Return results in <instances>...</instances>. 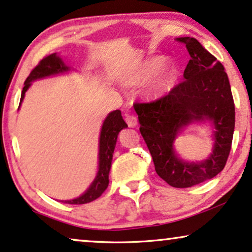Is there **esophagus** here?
<instances>
[{
	"label": "esophagus",
	"instance_id": "34e87169",
	"mask_svg": "<svg viewBox=\"0 0 252 252\" xmlns=\"http://www.w3.org/2000/svg\"><path fill=\"white\" fill-rule=\"evenodd\" d=\"M125 120H126L127 125H128L129 127H135V126L137 125V119H136V117H134V116H132V115H126Z\"/></svg>",
	"mask_w": 252,
	"mask_h": 252
}]
</instances>
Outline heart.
<instances>
[{
    "label": "heart",
    "instance_id": "heart-1",
    "mask_svg": "<svg viewBox=\"0 0 252 252\" xmlns=\"http://www.w3.org/2000/svg\"><path fill=\"white\" fill-rule=\"evenodd\" d=\"M163 63L161 57H153L143 62L135 71L128 77V84L132 86L141 85L148 80L149 82L146 87V94L149 97H158L166 93L173 86L177 79V71L171 65Z\"/></svg>",
    "mask_w": 252,
    "mask_h": 252
}]
</instances>
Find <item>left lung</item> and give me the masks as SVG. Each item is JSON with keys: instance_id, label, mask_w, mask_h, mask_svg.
I'll use <instances>...</instances> for the list:
<instances>
[{"instance_id": "1", "label": "left lung", "mask_w": 252, "mask_h": 252, "mask_svg": "<svg viewBox=\"0 0 252 252\" xmlns=\"http://www.w3.org/2000/svg\"><path fill=\"white\" fill-rule=\"evenodd\" d=\"M190 60L185 80L156 101L134 103L140 132L157 174L175 188H188L215 178L225 167L235 127V105L222 64L194 37H177ZM210 120L215 126V147L208 160L187 163L178 158L173 142L184 126Z\"/></svg>"}]
</instances>
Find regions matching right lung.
Segmentation results:
<instances>
[{"label":"right lung","instance_id":"add662e5","mask_svg":"<svg viewBox=\"0 0 252 252\" xmlns=\"http://www.w3.org/2000/svg\"><path fill=\"white\" fill-rule=\"evenodd\" d=\"M70 70V67L64 64L61 57L56 54H50L40 61V63L31 71V73L24 84V88L20 96V103L24 99L25 93L30 88L31 82L36 80V79L49 77V75L62 73ZM127 124L124 122L122 117V111L116 110V111L110 112L106 117L104 123H103L101 135H99V153H98V172L96 175L95 180L93 181L91 187L87 191L78 198L70 199V201H63L67 204H86V203L95 201L98 198L109 186V172L111 168L112 155L115 151L117 137L123 128H126Z\"/></svg>","mask_w":252,"mask_h":252}]
</instances>
